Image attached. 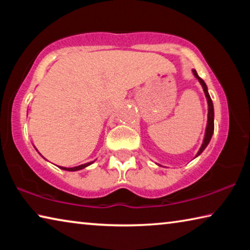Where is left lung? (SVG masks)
I'll list each match as a JSON object with an SVG mask.
<instances>
[{"label":"left lung","instance_id":"8db88e82","mask_svg":"<svg viewBox=\"0 0 250 250\" xmlns=\"http://www.w3.org/2000/svg\"><path fill=\"white\" fill-rule=\"evenodd\" d=\"M193 74L198 79V82L201 83L202 87H203V90H204L205 96H206V98H207V104H208V118H207V126H206L205 138H204V141H203V145L201 146L200 151L197 152V154H196V156H197V155H200L203 151H204V149H205V147L207 146V145H208L209 141H210L211 135H213V132H214V107H213V101H211L208 91H207V87H206V83H204V80H203L200 77V76L197 75L195 69H193Z\"/></svg>","mask_w":250,"mask_h":250}]
</instances>
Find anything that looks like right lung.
I'll return each instance as SVG.
<instances>
[{
  "label": "right lung",
  "mask_w": 250,
  "mask_h": 250,
  "mask_svg": "<svg viewBox=\"0 0 250 250\" xmlns=\"http://www.w3.org/2000/svg\"><path fill=\"white\" fill-rule=\"evenodd\" d=\"M92 162H89V163H86V164H83V166H79V167H59L61 168H62V170H66V171H78V170H82V168H84L88 166H90Z\"/></svg>",
  "instance_id": "1"
}]
</instances>
